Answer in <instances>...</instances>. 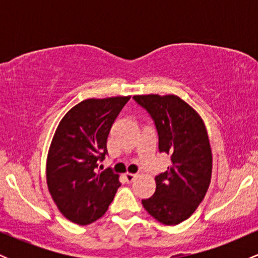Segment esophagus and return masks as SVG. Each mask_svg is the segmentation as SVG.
Segmentation results:
<instances>
[{
  "label": "esophagus",
  "instance_id": "1",
  "mask_svg": "<svg viewBox=\"0 0 258 258\" xmlns=\"http://www.w3.org/2000/svg\"><path fill=\"white\" fill-rule=\"evenodd\" d=\"M136 177H137V174H136V173H130V172L125 173V179H126V182H128V183L133 182Z\"/></svg>",
  "mask_w": 258,
  "mask_h": 258
}]
</instances>
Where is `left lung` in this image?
I'll return each instance as SVG.
<instances>
[{
	"label": "left lung",
	"mask_w": 258,
	"mask_h": 258,
	"mask_svg": "<svg viewBox=\"0 0 258 258\" xmlns=\"http://www.w3.org/2000/svg\"><path fill=\"white\" fill-rule=\"evenodd\" d=\"M133 99L155 122L160 152L171 155V166L155 177V193L142 204L156 221L176 226L194 214L211 182L212 153L205 123L174 94H146Z\"/></svg>",
	"instance_id": "8db88e82"
}]
</instances>
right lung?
I'll return each instance as SVG.
<instances>
[{
    "label": "right lung",
    "instance_id": "obj_1",
    "mask_svg": "<svg viewBox=\"0 0 258 258\" xmlns=\"http://www.w3.org/2000/svg\"><path fill=\"white\" fill-rule=\"evenodd\" d=\"M131 97L86 99L70 109L55 130L47 156L52 199L68 220L86 226L102 217L121 185L110 168L98 172L115 119Z\"/></svg>",
    "mask_w": 258,
    "mask_h": 258
}]
</instances>
